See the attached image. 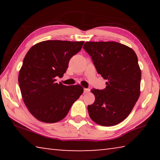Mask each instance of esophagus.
Wrapping results in <instances>:
<instances>
[{
    "label": "esophagus",
    "mask_w": 160,
    "mask_h": 160,
    "mask_svg": "<svg viewBox=\"0 0 160 160\" xmlns=\"http://www.w3.org/2000/svg\"><path fill=\"white\" fill-rule=\"evenodd\" d=\"M90 91V89H88V88H85L84 89V93H88V92H89Z\"/></svg>",
    "instance_id": "1"
}]
</instances>
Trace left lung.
<instances>
[{"instance_id":"left-lung-1","label":"left lung","mask_w":160,"mask_h":160,"mask_svg":"<svg viewBox=\"0 0 160 160\" xmlns=\"http://www.w3.org/2000/svg\"><path fill=\"white\" fill-rule=\"evenodd\" d=\"M83 48L105 80L104 90H91L95 101L89 115L97 124L112 126L128 117L140 96L141 70L135 51L116 42H87Z\"/></svg>"}]
</instances>
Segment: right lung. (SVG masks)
Masks as SVG:
<instances>
[{"mask_svg":"<svg viewBox=\"0 0 160 160\" xmlns=\"http://www.w3.org/2000/svg\"><path fill=\"white\" fill-rule=\"evenodd\" d=\"M83 44L47 40L35 44L27 53L18 82L26 107L39 121L56 123L62 120L83 93L81 86H66L56 79L66 72L70 58Z\"/></svg>","mask_w":160,"mask_h":160,"instance_id":"obj_1","label":"right lung"}]
</instances>
